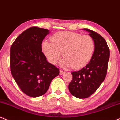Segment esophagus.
I'll use <instances>...</instances> for the list:
<instances>
[{
    "mask_svg": "<svg viewBox=\"0 0 120 120\" xmlns=\"http://www.w3.org/2000/svg\"><path fill=\"white\" fill-rule=\"evenodd\" d=\"M65 73V71H63V70H60V75H63Z\"/></svg>",
    "mask_w": 120,
    "mask_h": 120,
    "instance_id": "obj_1",
    "label": "esophagus"
}]
</instances>
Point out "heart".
Wrapping results in <instances>:
<instances>
[{"instance_id":"obj_1","label":"heart","mask_w":120,"mask_h":120,"mask_svg":"<svg viewBox=\"0 0 120 120\" xmlns=\"http://www.w3.org/2000/svg\"><path fill=\"white\" fill-rule=\"evenodd\" d=\"M51 41L42 43V51L48 61L56 64L62 55L64 59L61 65L79 69L90 62L95 49L94 42L88 34L82 35L73 32L60 31L53 34Z\"/></svg>"}]
</instances>
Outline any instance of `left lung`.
Masks as SVG:
<instances>
[{"label":"left lung","instance_id":"obj_1","mask_svg":"<svg viewBox=\"0 0 120 120\" xmlns=\"http://www.w3.org/2000/svg\"><path fill=\"white\" fill-rule=\"evenodd\" d=\"M88 32L95 44L93 56L84 68L72 72L73 80L69 85V90L73 96L78 98H86L96 91L106 78L109 50L106 40L100 34L89 29Z\"/></svg>","mask_w":120,"mask_h":120}]
</instances>
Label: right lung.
Here are the masks:
<instances>
[{
	"mask_svg": "<svg viewBox=\"0 0 120 120\" xmlns=\"http://www.w3.org/2000/svg\"><path fill=\"white\" fill-rule=\"evenodd\" d=\"M49 33L47 29L31 27L17 37L10 50L13 77L22 91L32 97L46 93L59 74V69L42 52V42Z\"/></svg>",
	"mask_w": 120,
	"mask_h": 120,
	"instance_id": "obj_1",
	"label": "right lung"
}]
</instances>
